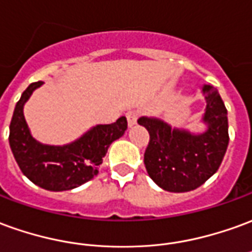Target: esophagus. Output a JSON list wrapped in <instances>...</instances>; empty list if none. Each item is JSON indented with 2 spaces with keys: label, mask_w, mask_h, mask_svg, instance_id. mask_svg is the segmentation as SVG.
<instances>
[{
  "label": "esophagus",
  "mask_w": 252,
  "mask_h": 252,
  "mask_svg": "<svg viewBox=\"0 0 252 252\" xmlns=\"http://www.w3.org/2000/svg\"><path fill=\"white\" fill-rule=\"evenodd\" d=\"M139 119V112L136 110H129V112H126V121H128V126H132L136 124V121Z\"/></svg>",
  "instance_id": "34e87169"
}]
</instances>
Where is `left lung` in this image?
<instances>
[{
    "label": "left lung",
    "mask_w": 252,
    "mask_h": 252,
    "mask_svg": "<svg viewBox=\"0 0 252 252\" xmlns=\"http://www.w3.org/2000/svg\"><path fill=\"white\" fill-rule=\"evenodd\" d=\"M206 112L203 133L177 129L154 117L138 123L150 133L144 166L157 186L169 192H188L212 177L222 162L229 135L228 112L217 89L203 86Z\"/></svg>",
    "instance_id": "obj_1"
}]
</instances>
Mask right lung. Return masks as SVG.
<instances>
[{"mask_svg":"<svg viewBox=\"0 0 252 252\" xmlns=\"http://www.w3.org/2000/svg\"><path fill=\"white\" fill-rule=\"evenodd\" d=\"M43 84L35 82L27 87L16 103L9 126V144L23 175L47 191H68L98 175L102 158L114 140L124 135L126 119L113 124L93 126L83 136L64 146H49L35 140L28 129L23 108L28 98Z\"/></svg>","mask_w":252,"mask_h":252,"instance_id":"right-lung-1","label":"right lung"}]
</instances>
